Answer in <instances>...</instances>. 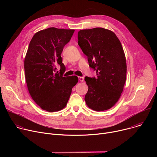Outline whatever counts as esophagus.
Listing matches in <instances>:
<instances>
[{
  "label": "esophagus",
  "mask_w": 157,
  "mask_h": 157,
  "mask_svg": "<svg viewBox=\"0 0 157 157\" xmlns=\"http://www.w3.org/2000/svg\"><path fill=\"white\" fill-rule=\"evenodd\" d=\"M78 79L81 81V82H82L84 81V78L83 77H81V76H79L78 77Z\"/></svg>",
  "instance_id": "obj_1"
}]
</instances>
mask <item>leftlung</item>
<instances>
[{
    "mask_svg": "<svg viewBox=\"0 0 157 157\" xmlns=\"http://www.w3.org/2000/svg\"><path fill=\"white\" fill-rule=\"evenodd\" d=\"M78 40L97 74V78L84 79L88 86L86 104L96 111L108 110L119 101L126 81V59L121 41L113 32L99 27L79 31Z\"/></svg>",
    "mask_w": 157,
    "mask_h": 157,
    "instance_id": "1",
    "label": "left lung"
}]
</instances>
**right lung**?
I'll use <instances>...</instances> for the list:
<instances>
[{"mask_svg":"<svg viewBox=\"0 0 157 157\" xmlns=\"http://www.w3.org/2000/svg\"><path fill=\"white\" fill-rule=\"evenodd\" d=\"M74 32L75 30L55 27L36 32L30 42L25 58L29 92L38 105L50 113L66 107L73 87L78 82L76 76H63L65 66L61 57L64 45ZM58 64L61 68L59 74L55 73Z\"/></svg>","mask_w":157,"mask_h":157,"instance_id":"right-lung-1","label":"right lung"}]
</instances>
